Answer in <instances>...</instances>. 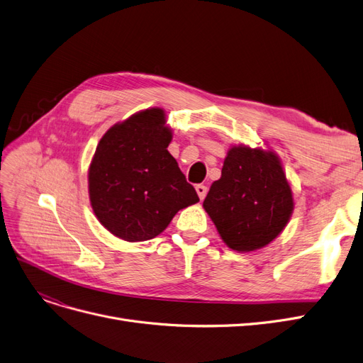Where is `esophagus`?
Returning <instances> with one entry per match:
<instances>
[{
  "mask_svg": "<svg viewBox=\"0 0 363 363\" xmlns=\"http://www.w3.org/2000/svg\"><path fill=\"white\" fill-rule=\"evenodd\" d=\"M196 194H198V196H199V199H204L206 198V195H207V186H204V184H196Z\"/></svg>",
  "mask_w": 363,
  "mask_h": 363,
  "instance_id": "34e87169",
  "label": "esophagus"
}]
</instances>
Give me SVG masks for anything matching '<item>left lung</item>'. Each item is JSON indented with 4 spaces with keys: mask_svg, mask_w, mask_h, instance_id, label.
Here are the masks:
<instances>
[{
    "mask_svg": "<svg viewBox=\"0 0 363 363\" xmlns=\"http://www.w3.org/2000/svg\"><path fill=\"white\" fill-rule=\"evenodd\" d=\"M202 206L228 247L253 252L284 229L294 198L274 152L238 146L228 152L222 177L211 184Z\"/></svg>",
    "mask_w": 363,
    "mask_h": 363,
    "instance_id": "8db88e82",
    "label": "left lung"
}]
</instances>
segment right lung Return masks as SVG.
<instances>
[{"label":"right lung","instance_id":"obj_1","mask_svg":"<svg viewBox=\"0 0 363 363\" xmlns=\"http://www.w3.org/2000/svg\"><path fill=\"white\" fill-rule=\"evenodd\" d=\"M171 138L164 110L149 108L116 123L98 143L89 196L98 220L113 235L152 240L179 210L199 201L167 150Z\"/></svg>","mask_w":363,"mask_h":363}]
</instances>
